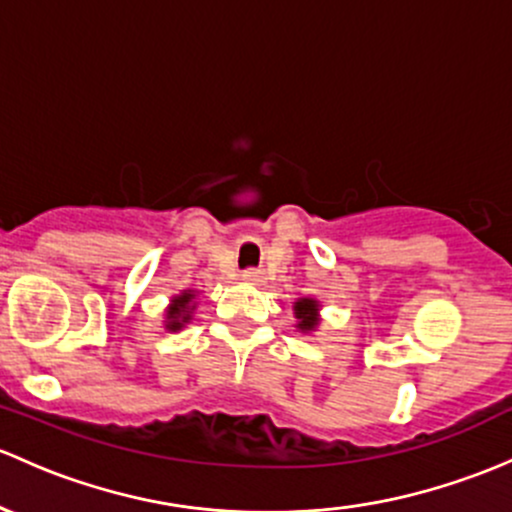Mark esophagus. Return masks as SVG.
<instances>
[{
	"label": "esophagus",
	"instance_id": "1",
	"mask_svg": "<svg viewBox=\"0 0 512 512\" xmlns=\"http://www.w3.org/2000/svg\"><path fill=\"white\" fill-rule=\"evenodd\" d=\"M242 279H245V282H260L262 274L257 270H247V272H242Z\"/></svg>",
	"mask_w": 512,
	"mask_h": 512
}]
</instances>
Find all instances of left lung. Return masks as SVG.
I'll list each match as a JSON object with an SVG mask.
<instances>
[{
	"instance_id": "8db88e82",
	"label": "left lung",
	"mask_w": 512,
	"mask_h": 512,
	"mask_svg": "<svg viewBox=\"0 0 512 512\" xmlns=\"http://www.w3.org/2000/svg\"><path fill=\"white\" fill-rule=\"evenodd\" d=\"M294 316H297V328L301 333L314 331L319 326V301L309 297L294 301Z\"/></svg>"
}]
</instances>
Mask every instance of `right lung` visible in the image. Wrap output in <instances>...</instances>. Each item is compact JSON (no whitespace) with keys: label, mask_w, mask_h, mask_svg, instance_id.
<instances>
[{"label":"right lung","mask_w":512,"mask_h":512,"mask_svg":"<svg viewBox=\"0 0 512 512\" xmlns=\"http://www.w3.org/2000/svg\"><path fill=\"white\" fill-rule=\"evenodd\" d=\"M193 299H196V292H193V289H186V292L176 294V297L171 299L164 321L166 331H179V328H184L188 321H191L193 309H196V306H191Z\"/></svg>","instance_id":"right-lung-1"}]
</instances>
